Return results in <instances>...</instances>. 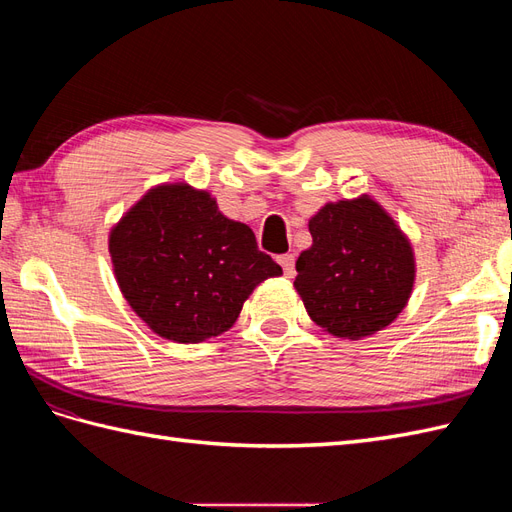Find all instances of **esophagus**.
I'll return each mask as SVG.
<instances>
[{"mask_svg":"<svg viewBox=\"0 0 512 512\" xmlns=\"http://www.w3.org/2000/svg\"><path fill=\"white\" fill-rule=\"evenodd\" d=\"M277 260H280V265L284 269V275L292 277L294 275V256L292 254H284V256H280Z\"/></svg>","mask_w":512,"mask_h":512,"instance_id":"obj_1","label":"esophagus"}]
</instances>
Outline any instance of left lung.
I'll return each mask as SVG.
<instances>
[{"label": "left lung", "instance_id": "obj_1", "mask_svg": "<svg viewBox=\"0 0 512 512\" xmlns=\"http://www.w3.org/2000/svg\"><path fill=\"white\" fill-rule=\"evenodd\" d=\"M309 232L314 243L299 256L294 277L309 318L342 339L389 327L414 284L404 232L367 196L322 207Z\"/></svg>", "mask_w": 512, "mask_h": 512}]
</instances>
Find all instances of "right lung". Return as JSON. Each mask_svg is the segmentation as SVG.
Listing matches in <instances>:
<instances>
[{"label": "right lung", "instance_id": "add662e5", "mask_svg": "<svg viewBox=\"0 0 512 512\" xmlns=\"http://www.w3.org/2000/svg\"><path fill=\"white\" fill-rule=\"evenodd\" d=\"M108 250L134 312L179 344L228 331L252 290L282 275L250 226L185 183L147 192L113 228Z\"/></svg>", "mask_w": 512, "mask_h": 512}]
</instances>
